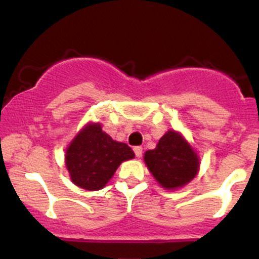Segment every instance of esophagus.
I'll use <instances>...</instances> for the list:
<instances>
[{
	"label": "esophagus",
	"mask_w": 259,
	"mask_h": 259,
	"mask_svg": "<svg viewBox=\"0 0 259 259\" xmlns=\"http://www.w3.org/2000/svg\"><path fill=\"white\" fill-rule=\"evenodd\" d=\"M134 153H135V155L138 156V158H140V156L143 155V148H142V146H135Z\"/></svg>",
	"instance_id": "esophagus-1"
}]
</instances>
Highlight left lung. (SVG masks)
<instances>
[{"instance_id": "8db88e82", "label": "left lung", "mask_w": 259, "mask_h": 259, "mask_svg": "<svg viewBox=\"0 0 259 259\" xmlns=\"http://www.w3.org/2000/svg\"><path fill=\"white\" fill-rule=\"evenodd\" d=\"M149 171L163 188L174 190L194 179L199 169V158L182 134L169 130L153 150L144 154Z\"/></svg>"}]
</instances>
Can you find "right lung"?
I'll return each mask as SVG.
<instances>
[{
  "label": "right lung",
  "mask_w": 259,
  "mask_h": 259,
  "mask_svg": "<svg viewBox=\"0 0 259 259\" xmlns=\"http://www.w3.org/2000/svg\"><path fill=\"white\" fill-rule=\"evenodd\" d=\"M134 156L130 146L115 142L95 122L86 125L70 143L65 163L75 185L86 190H99L113 178L122 161Z\"/></svg>",
  "instance_id": "obj_1"
}]
</instances>
